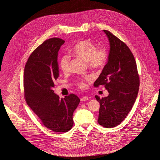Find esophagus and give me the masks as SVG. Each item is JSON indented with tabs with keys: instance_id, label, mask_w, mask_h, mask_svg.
Instances as JSON below:
<instances>
[{
	"instance_id": "34e87169",
	"label": "esophagus",
	"mask_w": 160,
	"mask_h": 160,
	"mask_svg": "<svg viewBox=\"0 0 160 160\" xmlns=\"http://www.w3.org/2000/svg\"><path fill=\"white\" fill-rule=\"evenodd\" d=\"M88 97H87V96H83V97H82V98L81 99V101H87V100H88Z\"/></svg>"
}]
</instances>
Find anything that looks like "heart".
<instances>
[{
    "mask_svg": "<svg viewBox=\"0 0 160 160\" xmlns=\"http://www.w3.org/2000/svg\"><path fill=\"white\" fill-rule=\"evenodd\" d=\"M70 53L76 58L86 62L87 66L93 70H99L103 68L107 62L108 53L106 48H98L96 45L90 40H82L79 41L72 47ZM70 59L67 55L61 57L59 61L61 69L64 72L69 70ZM92 81V78L87 76L78 80V84L80 87L84 88L85 82Z\"/></svg>",
    "mask_w": 160,
    "mask_h": 160,
    "instance_id": "1",
    "label": "heart"
}]
</instances>
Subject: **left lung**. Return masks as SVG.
Masks as SVG:
<instances>
[{
  "mask_svg": "<svg viewBox=\"0 0 160 160\" xmlns=\"http://www.w3.org/2000/svg\"><path fill=\"white\" fill-rule=\"evenodd\" d=\"M110 44L107 62L94 83L104 85L108 95L95 96L99 102L98 123L106 128L116 127L128 116L133 106L139 86L137 63L126 43L112 32L103 30Z\"/></svg>",
  "mask_w": 160,
  "mask_h": 160,
  "instance_id": "obj_1",
  "label": "left lung"
}]
</instances>
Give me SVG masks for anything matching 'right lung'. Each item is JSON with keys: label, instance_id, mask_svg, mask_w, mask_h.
I'll use <instances>...</instances> for the list:
<instances>
[{"label": "right lung", "instance_id": "1", "mask_svg": "<svg viewBox=\"0 0 160 160\" xmlns=\"http://www.w3.org/2000/svg\"><path fill=\"white\" fill-rule=\"evenodd\" d=\"M64 42L56 38L44 41L30 56L23 76L28 106L46 128L56 132H67L72 128L73 114L80 102L74 94L60 99L53 90L59 77L58 52Z\"/></svg>", "mask_w": 160, "mask_h": 160}]
</instances>
